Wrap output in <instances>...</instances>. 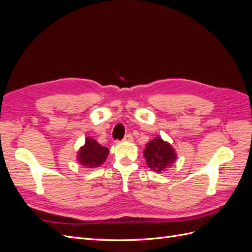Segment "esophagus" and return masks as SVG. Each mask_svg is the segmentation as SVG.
<instances>
[{
  "mask_svg": "<svg viewBox=\"0 0 252 252\" xmlns=\"http://www.w3.org/2000/svg\"><path fill=\"white\" fill-rule=\"evenodd\" d=\"M123 141L124 142H133V136L131 134H127Z\"/></svg>",
  "mask_w": 252,
  "mask_h": 252,
  "instance_id": "obj_1",
  "label": "esophagus"
}]
</instances>
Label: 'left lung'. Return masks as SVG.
<instances>
[{
    "instance_id": "obj_1",
    "label": "left lung",
    "mask_w": 252,
    "mask_h": 252,
    "mask_svg": "<svg viewBox=\"0 0 252 252\" xmlns=\"http://www.w3.org/2000/svg\"><path fill=\"white\" fill-rule=\"evenodd\" d=\"M143 155L146 159L147 166L155 172H164L177 161V151L171 144L164 141L161 136H156L146 144Z\"/></svg>"
}]
</instances>
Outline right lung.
<instances>
[{
	"label": "right lung",
	"mask_w": 252,
	"mask_h": 252,
	"mask_svg": "<svg viewBox=\"0 0 252 252\" xmlns=\"http://www.w3.org/2000/svg\"><path fill=\"white\" fill-rule=\"evenodd\" d=\"M108 155V148L102 146L91 136H87L85 144L78 150L77 162L85 168L94 169L103 165Z\"/></svg>",
	"instance_id": "right-lung-1"
}]
</instances>
